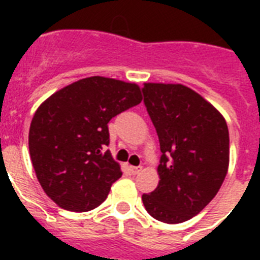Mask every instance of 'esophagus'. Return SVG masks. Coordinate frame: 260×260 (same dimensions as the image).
<instances>
[{
  "label": "esophagus",
  "mask_w": 260,
  "mask_h": 260,
  "mask_svg": "<svg viewBox=\"0 0 260 260\" xmlns=\"http://www.w3.org/2000/svg\"><path fill=\"white\" fill-rule=\"evenodd\" d=\"M131 171H132L134 175H136V174H139L142 171V167H131Z\"/></svg>",
  "instance_id": "34e87169"
}]
</instances>
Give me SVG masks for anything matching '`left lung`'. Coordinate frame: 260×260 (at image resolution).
<instances>
[{
    "label": "left lung",
    "mask_w": 260,
    "mask_h": 260,
    "mask_svg": "<svg viewBox=\"0 0 260 260\" xmlns=\"http://www.w3.org/2000/svg\"><path fill=\"white\" fill-rule=\"evenodd\" d=\"M144 104L158 134L159 183L142 200L148 213L167 224L198 214L221 187L230 166L224 116L181 83H144Z\"/></svg>",
    "instance_id": "8db88e82"
}]
</instances>
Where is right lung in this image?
<instances>
[{
    "label": "right lung",
    "mask_w": 260,
    "mask_h": 260,
    "mask_svg": "<svg viewBox=\"0 0 260 260\" xmlns=\"http://www.w3.org/2000/svg\"><path fill=\"white\" fill-rule=\"evenodd\" d=\"M143 100L136 83L79 79L42 102L30 121L29 155L39 183L58 206L89 212L105 201L122 171L109 151L108 122Z\"/></svg>",
    "instance_id": "obj_1"
}]
</instances>
